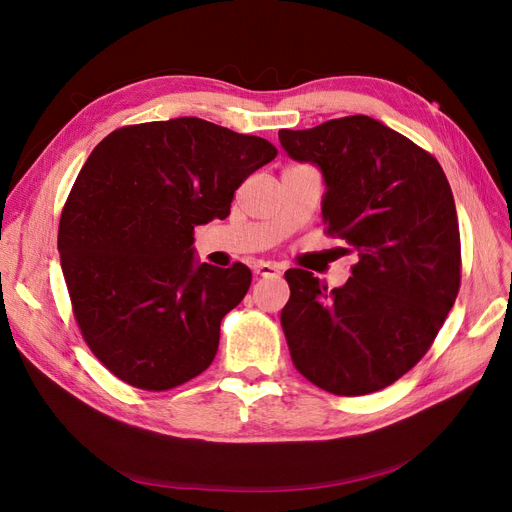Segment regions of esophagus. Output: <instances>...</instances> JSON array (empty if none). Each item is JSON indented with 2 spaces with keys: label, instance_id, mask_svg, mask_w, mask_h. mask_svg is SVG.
I'll return each instance as SVG.
<instances>
[{
  "label": "esophagus",
  "instance_id": "34e87169",
  "mask_svg": "<svg viewBox=\"0 0 512 512\" xmlns=\"http://www.w3.org/2000/svg\"><path fill=\"white\" fill-rule=\"evenodd\" d=\"M253 272L257 276H274V274H280V265L272 261H257L253 265Z\"/></svg>",
  "mask_w": 512,
  "mask_h": 512
}]
</instances>
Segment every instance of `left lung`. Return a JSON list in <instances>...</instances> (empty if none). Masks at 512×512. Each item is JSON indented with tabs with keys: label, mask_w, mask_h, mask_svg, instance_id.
I'll return each mask as SVG.
<instances>
[{
	"label": "left lung",
	"mask_w": 512,
	"mask_h": 512,
	"mask_svg": "<svg viewBox=\"0 0 512 512\" xmlns=\"http://www.w3.org/2000/svg\"><path fill=\"white\" fill-rule=\"evenodd\" d=\"M284 151L326 182V232L355 255L328 290L288 270L280 321L294 367L317 388L363 396L394 384L438 336L461 286V234L438 159L369 116L280 130Z\"/></svg>",
	"instance_id": "8db88e82"
}]
</instances>
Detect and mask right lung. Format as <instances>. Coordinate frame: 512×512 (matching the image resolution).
Here are the masks:
<instances>
[{
  "mask_svg": "<svg viewBox=\"0 0 512 512\" xmlns=\"http://www.w3.org/2000/svg\"><path fill=\"white\" fill-rule=\"evenodd\" d=\"M278 149L201 118L122 126L93 149L58 230L74 319L118 380L170 390L203 373L220 324L251 286L245 263L195 261V226Z\"/></svg>",
  "mask_w": 512,
  "mask_h": 512,
  "instance_id": "right-lung-1",
  "label": "right lung"
}]
</instances>
